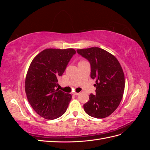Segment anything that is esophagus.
I'll use <instances>...</instances> for the list:
<instances>
[{
  "instance_id": "obj_1",
  "label": "esophagus",
  "mask_w": 150,
  "mask_h": 150,
  "mask_svg": "<svg viewBox=\"0 0 150 150\" xmlns=\"http://www.w3.org/2000/svg\"><path fill=\"white\" fill-rule=\"evenodd\" d=\"M73 94H74V95H76V96H78V95L79 94V93H74Z\"/></svg>"
}]
</instances>
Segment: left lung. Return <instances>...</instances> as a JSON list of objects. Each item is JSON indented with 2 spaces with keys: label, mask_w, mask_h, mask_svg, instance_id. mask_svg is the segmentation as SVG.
I'll use <instances>...</instances> for the list:
<instances>
[{
  "label": "left lung",
  "mask_w": 150,
  "mask_h": 150,
  "mask_svg": "<svg viewBox=\"0 0 150 150\" xmlns=\"http://www.w3.org/2000/svg\"><path fill=\"white\" fill-rule=\"evenodd\" d=\"M89 61L91 78L96 79V95L91 94L84 104L87 114L96 118H104L118 107L123 96L125 80L123 71L116 57L97 47L77 50Z\"/></svg>",
  "instance_id": "1"
}]
</instances>
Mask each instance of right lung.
Wrapping results in <instances>:
<instances>
[{
	"label": "right lung",
	"mask_w": 150,
	"mask_h": 150,
	"mask_svg": "<svg viewBox=\"0 0 150 150\" xmlns=\"http://www.w3.org/2000/svg\"><path fill=\"white\" fill-rule=\"evenodd\" d=\"M75 53L72 48L46 49L30 63L25 77V94L32 108L45 119H56L66 111L71 94L56 88L57 78Z\"/></svg>",
	"instance_id": "1"
}]
</instances>
